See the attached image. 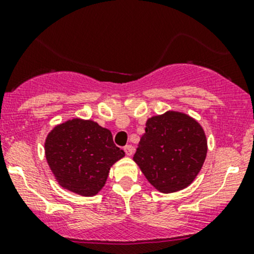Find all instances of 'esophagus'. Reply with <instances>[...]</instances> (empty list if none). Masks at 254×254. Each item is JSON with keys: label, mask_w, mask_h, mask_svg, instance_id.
I'll return each instance as SVG.
<instances>
[{"label": "esophagus", "mask_w": 254, "mask_h": 254, "mask_svg": "<svg viewBox=\"0 0 254 254\" xmlns=\"http://www.w3.org/2000/svg\"><path fill=\"white\" fill-rule=\"evenodd\" d=\"M124 151L127 156H131L132 153H134V147H132L131 145H127L124 147Z\"/></svg>", "instance_id": "obj_1"}]
</instances>
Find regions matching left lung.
<instances>
[{
  "label": "left lung",
  "instance_id": "8db88e82",
  "mask_svg": "<svg viewBox=\"0 0 254 254\" xmlns=\"http://www.w3.org/2000/svg\"><path fill=\"white\" fill-rule=\"evenodd\" d=\"M206 152L200 124L184 113L167 112L147 119L134 161L157 190L173 193L195 179Z\"/></svg>",
  "mask_w": 254,
  "mask_h": 254
}]
</instances>
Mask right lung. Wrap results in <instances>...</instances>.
Returning <instances> with one entry per match:
<instances>
[{"label":"right lung","mask_w":254,"mask_h":254,"mask_svg":"<svg viewBox=\"0 0 254 254\" xmlns=\"http://www.w3.org/2000/svg\"><path fill=\"white\" fill-rule=\"evenodd\" d=\"M45 156L63 188L93 196L106 184L112 166L125 153L115 146L108 129L92 120L76 118L49 132Z\"/></svg>","instance_id":"right-lung-1"}]
</instances>
